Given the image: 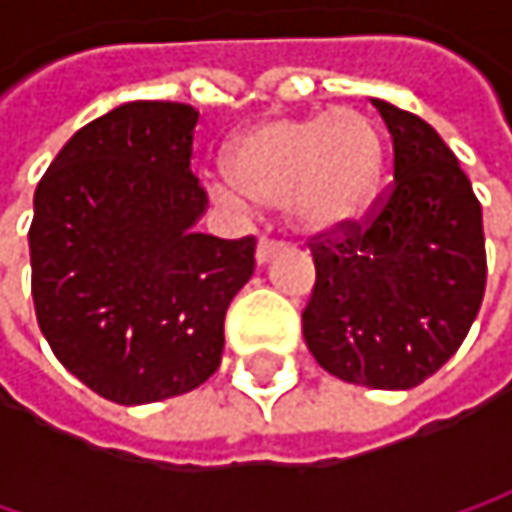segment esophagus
Instances as JSON below:
<instances>
[{
  "instance_id": "obj_1",
  "label": "esophagus",
  "mask_w": 512,
  "mask_h": 512,
  "mask_svg": "<svg viewBox=\"0 0 512 512\" xmlns=\"http://www.w3.org/2000/svg\"><path fill=\"white\" fill-rule=\"evenodd\" d=\"M278 249H284V243H281V240H272V237H260V243H257V263H266L269 257L278 252Z\"/></svg>"
}]
</instances>
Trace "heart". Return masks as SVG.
Returning a JSON list of instances; mask_svg holds the SVG:
<instances>
[{
	"label": "heart",
	"mask_w": 512,
	"mask_h": 512,
	"mask_svg": "<svg viewBox=\"0 0 512 512\" xmlns=\"http://www.w3.org/2000/svg\"><path fill=\"white\" fill-rule=\"evenodd\" d=\"M382 162V133L358 109L266 118L237 136L225 156L246 198L284 204L290 222L308 234L361 219L379 192ZM216 198L240 204L231 186H216Z\"/></svg>",
	"instance_id": "obj_1"
}]
</instances>
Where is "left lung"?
<instances>
[{"mask_svg":"<svg viewBox=\"0 0 512 512\" xmlns=\"http://www.w3.org/2000/svg\"><path fill=\"white\" fill-rule=\"evenodd\" d=\"M394 180L367 213L314 234L302 335L323 370L367 388H415L460 350L486 290L483 210L460 159L418 115L373 100Z\"/></svg>","mask_w":512,"mask_h":512,"instance_id":"1","label":"left lung"}]
</instances>
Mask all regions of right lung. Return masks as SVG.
I'll return each instance as SVG.
<instances>
[{
	"instance_id": "1",
	"label": "right lung",
	"mask_w": 512,
	"mask_h": 512,
	"mask_svg": "<svg viewBox=\"0 0 512 512\" xmlns=\"http://www.w3.org/2000/svg\"><path fill=\"white\" fill-rule=\"evenodd\" d=\"M198 109L136 100L85 124L35 189L32 299L55 358L112 403L139 406L207 382L225 314L255 272V237L192 225Z\"/></svg>"
}]
</instances>
